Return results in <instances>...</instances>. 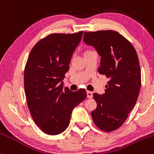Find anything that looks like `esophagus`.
<instances>
[{"mask_svg": "<svg viewBox=\"0 0 154 154\" xmlns=\"http://www.w3.org/2000/svg\"><path fill=\"white\" fill-rule=\"evenodd\" d=\"M87 97L88 98H93V93L91 91H87Z\"/></svg>", "mask_w": 154, "mask_h": 154, "instance_id": "obj_1", "label": "esophagus"}]
</instances>
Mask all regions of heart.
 Wrapping results in <instances>:
<instances>
[{
  "instance_id": "obj_1",
  "label": "heart",
  "mask_w": 154,
  "mask_h": 154,
  "mask_svg": "<svg viewBox=\"0 0 154 154\" xmlns=\"http://www.w3.org/2000/svg\"><path fill=\"white\" fill-rule=\"evenodd\" d=\"M87 51H85V52H87Z\"/></svg>"
}]
</instances>
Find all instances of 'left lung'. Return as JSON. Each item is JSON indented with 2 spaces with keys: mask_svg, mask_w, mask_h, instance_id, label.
Wrapping results in <instances>:
<instances>
[{
  "mask_svg": "<svg viewBox=\"0 0 154 154\" xmlns=\"http://www.w3.org/2000/svg\"><path fill=\"white\" fill-rule=\"evenodd\" d=\"M83 40L100 56L98 71L109 79L105 93L93 94L97 107L91 112L95 125L104 132L122 125L135 106L141 86L137 54L125 37L114 30L84 33Z\"/></svg>",
  "mask_w": 154,
  "mask_h": 154,
  "instance_id": "8db88e82",
  "label": "left lung"
}]
</instances>
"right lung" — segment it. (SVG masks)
Listing matches in <instances>:
<instances>
[{"label":"right lung","mask_w":154,"mask_h":154,"mask_svg":"<svg viewBox=\"0 0 154 154\" xmlns=\"http://www.w3.org/2000/svg\"><path fill=\"white\" fill-rule=\"evenodd\" d=\"M82 34L48 35L35 44L28 56L24 75L26 103L34 122L48 135L64 131L73 109L87 97L85 89L72 92L63 89V84Z\"/></svg>","instance_id":"1"}]
</instances>
